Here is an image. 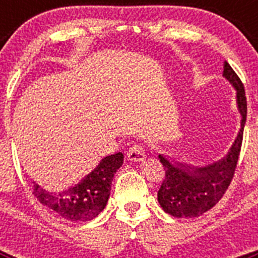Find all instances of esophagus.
<instances>
[{
    "instance_id": "obj_1",
    "label": "esophagus",
    "mask_w": 258,
    "mask_h": 258,
    "mask_svg": "<svg viewBox=\"0 0 258 258\" xmlns=\"http://www.w3.org/2000/svg\"><path fill=\"white\" fill-rule=\"evenodd\" d=\"M126 156L129 160L142 161L146 157V147L143 145H134L127 150Z\"/></svg>"
}]
</instances>
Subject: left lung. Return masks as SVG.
<instances>
[{"instance_id":"8db88e82","label":"left lung","mask_w":258,"mask_h":258,"mask_svg":"<svg viewBox=\"0 0 258 258\" xmlns=\"http://www.w3.org/2000/svg\"><path fill=\"white\" fill-rule=\"evenodd\" d=\"M223 76L236 89L238 107L241 113V129L229 154L222 160L204 168L172 164L159 155L165 175L157 191V200L161 208L174 217H199L213 208L222 199L235 174L247 120V98L244 85L227 61H225Z\"/></svg>"}]
</instances>
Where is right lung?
Returning <instances> with one entry per match:
<instances>
[{
  "label": "right lung",
  "instance_id": "right-lung-1",
  "mask_svg": "<svg viewBox=\"0 0 258 258\" xmlns=\"http://www.w3.org/2000/svg\"><path fill=\"white\" fill-rule=\"evenodd\" d=\"M121 152L106 156L83 181L63 192H47L33 183L32 194L40 203L64 220L77 222L97 217L108 202L116 170L122 165Z\"/></svg>",
  "mask_w": 258,
  "mask_h": 258
}]
</instances>
